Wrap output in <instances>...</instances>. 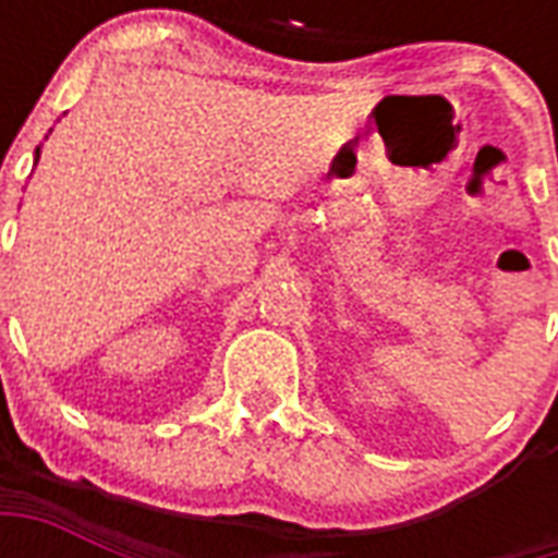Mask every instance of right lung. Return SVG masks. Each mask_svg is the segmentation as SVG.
I'll list each match as a JSON object with an SVG mask.
<instances>
[{
  "label": "right lung",
  "mask_w": 558,
  "mask_h": 558,
  "mask_svg": "<svg viewBox=\"0 0 558 558\" xmlns=\"http://www.w3.org/2000/svg\"><path fill=\"white\" fill-rule=\"evenodd\" d=\"M37 161H39V147H37V150H34V165H37Z\"/></svg>",
  "instance_id": "add662e5"
}]
</instances>
